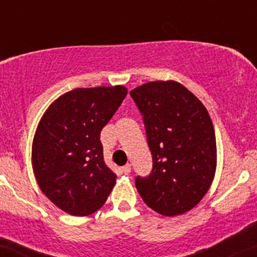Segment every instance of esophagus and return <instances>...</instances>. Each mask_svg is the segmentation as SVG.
<instances>
[{
    "label": "esophagus",
    "mask_w": 257,
    "mask_h": 257,
    "mask_svg": "<svg viewBox=\"0 0 257 257\" xmlns=\"http://www.w3.org/2000/svg\"><path fill=\"white\" fill-rule=\"evenodd\" d=\"M120 170H122L124 174H129L132 172V167H131V165H125L124 167L120 168Z\"/></svg>",
    "instance_id": "34e87169"
}]
</instances>
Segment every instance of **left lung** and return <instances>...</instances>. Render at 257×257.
<instances>
[{
    "mask_svg": "<svg viewBox=\"0 0 257 257\" xmlns=\"http://www.w3.org/2000/svg\"><path fill=\"white\" fill-rule=\"evenodd\" d=\"M142 112L152 172L138 177V191L160 215H183L196 206L215 178V129L206 107L174 80L145 83L131 91Z\"/></svg>",
    "mask_w": 257,
    "mask_h": 257,
    "instance_id": "1",
    "label": "left lung"
}]
</instances>
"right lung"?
Instances as JSON below:
<instances>
[{
	"label": "right lung",
	"mask_w": 257,
	"mask_h": 257,
	"mask_svg": "<svg viewBox=\"0 0 257 257\" xmlns=\"http://www.w3.org/2000/svg\"><path fill=\"white\" fill-rule=\"evenodd\" d=\"M123 85L78 87L56 98L33 139L32 165L41 191L72 216L103 206L115 174L103 161L100 134L120 106Z\"/></svg>",
	"instance_id": "1"
}]
</instances>
